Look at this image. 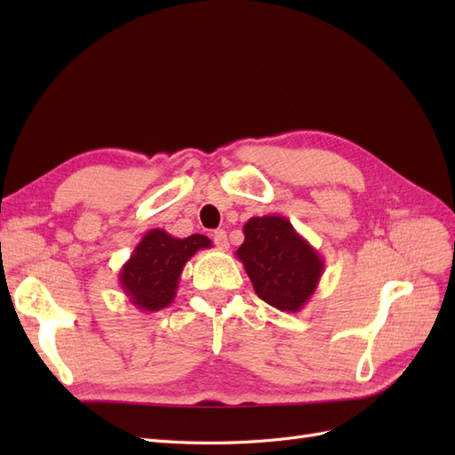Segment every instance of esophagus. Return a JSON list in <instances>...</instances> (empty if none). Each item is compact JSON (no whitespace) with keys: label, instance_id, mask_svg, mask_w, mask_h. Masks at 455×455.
Segmentation results:
<instances>
[{"label":"esophagus","instance_id":"1","mask_svg":"<svg viewBox=\"0 0 455 455\" xmlns=\"http://www.w3.org/2000/svg\"><path fill=\"white\" fill-rule=\"evenodd\" d=\"M212 241L218 246L220 251H228L229 249V243H228V233L224 229H216L212 233Z\"/></svg>","mask_w":455,"mask_h":455}]
</instances>
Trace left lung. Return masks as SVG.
I'll list each match as a JSON object with an SVG mask.
<instances>
[{"label":"left lung","mask_w":455,"mask_h":455,"mask_svg":"<svg viewBox=\"0 0 455 455\" xmlns=\"http://www.w3.org/2000/svg\"><path fill=\"white\" fill-rule=\"evenodd\" d=\"M237 258L266 304L298 313L315 294L324 259L284 216H254L243 226Z\"/></svg>","instance_id":"8db88e82"}]
</instances>
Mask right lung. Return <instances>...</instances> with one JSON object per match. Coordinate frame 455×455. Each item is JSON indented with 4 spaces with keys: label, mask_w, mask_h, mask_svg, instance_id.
I'll list each match as a JSON object with an SVG mask.
<instances>
[{
    "label": "right lung",
    "mask_w": 455,
    "mask_h": 455,
    "mask_svg": "<svg viewBox=\"0 0 455 455\" xmlns=\"http://www.w3.org/2000/svg\"><path fill=\"white\" fill-rule=\"evenodd\" d=\"M211 246V239L199 233L178 239L164 229H149L119 271L123 292L140 311L154 313L169 307L188 259Z\"/></svg>",
    "instance_id": "right-lung-1"
}]
</instances>
